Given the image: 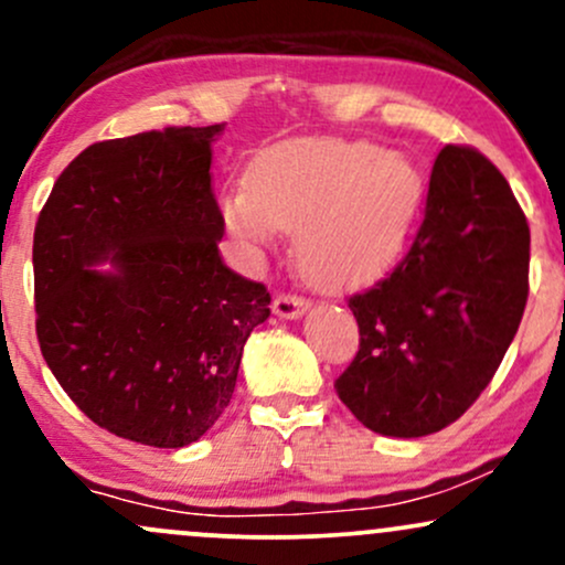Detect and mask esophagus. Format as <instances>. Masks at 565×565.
<instances>
[{"instance_id":"obj_1","label":"esophagus","mask_w":565,"mask_h":565,"mask_svg":"<svg viewBox=\"0 0 565 565\" xmlns=\"http://www.w3.org/2000/svg\"><path fill=\"white\" fill-rule=\"evenodd\" d=\"M305 310H308V300L300 295L281 291V295L274 300V313L278 316V319H300Z\"/></svg>"}]
</instances>
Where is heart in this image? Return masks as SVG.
I'll return each instance as SVG.
<instances>
[{"mask_svg": "<svg viewBox=\"0 0 565 565\" xmlns=\"http://www.w3.org/2000/svg\"><path fill=\"white\" fill-rule=\"evenodd\" d=\"M423 196L412 161L372 142L295 138L263 148L246 185L225 188L220 210L249 246L295 231L305 276L323 287H355L385 268Z\"/></svg>", "mask_w": 565, "mask_h": 565, "instance_id": "b5f03b06", "label": "heart"}]
</instances>
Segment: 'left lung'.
<instances>
[{
  "mask_svg": "<svg viewBox=\"0 0 565 565\" xmlns=\"http://www.w3.org/2000/svg\"><path fill=\"white\" fill-rule=\"evenodd\" d=\"M529 244L504 174L476 148L446 146L412 249L348 300L361 340L334 387L359 423L423 438L476 404L521 327Z\"/></svg>",
  "mask_w": 565,
  "mask_h": 565,
  "instance_id": "left-lung-1",
  "label": "left lung"
}]
</instances>
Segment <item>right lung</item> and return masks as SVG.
I'll use <instances>...</instances> for the list:
<instances>
[{"label": "right lung", "instance_id": "add662e5", "mask_svg": "<svg viewBox=\"0 0 565 565\" xmlns=\"http://www.w3.org/2000/svg\"><path fill=\"white\" fill-rule=\"evenodd\" d=\"M220 132L164 127L84 148L34 231L50 372L95 425L157 449L193 444L217 423L246 337L270 316L268 289L233 274L217 249ZM106 259L111 271L94 268Z\"/></svg>", "mask_w": 565, "mask_h": 565}]
</instances>
